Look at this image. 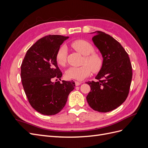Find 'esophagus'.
Instances as JSON below:
<instances>
[{
    "instance_id": "esophagus-1",
    "label": "esophagus",
    "mask_w": 148,
    "mask_h": 148,
    "mask_svg": "<svg viewBox=\"0 0 148 148\" xmlns=\"http://www.w3.org/2000/svg\"><path fill=\"white\" fill-rule=\"evenodd\" d=\"M75 84L76 86H79V84H81V83L79 82H75Z\"/></svg>"
}]
</instances>
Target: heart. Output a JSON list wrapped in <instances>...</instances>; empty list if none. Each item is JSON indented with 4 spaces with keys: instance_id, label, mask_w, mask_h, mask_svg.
<instances>
[{
    "instance_id": "1",
    "label": "heart",
    "mask_w": 148,
    "mask_h": 148,
    "mask_svg": "<svg viewBox=\"0 0 148 148\" xmlns=\"http://www.w3.org/2000/svg\"><path fill=\"white\" fill-rule=\"evenodd\" d=\"M71 46L75 50L83 56L82 65L71 66L66 71L65 77L68 79L83 80L88 77L91 72L97 73L102 66L103 61L101 57L95 52V48L92 44L83 39H78L71 43ZM67 49L65 46H62L56 53L57 63L64 66L66 63Z\"/></svg>"
}]
</instances>
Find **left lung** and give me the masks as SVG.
Here are the masks:
<instances>
[{
	"instance_id": "left-lung-1",
	"label": "left lung",
	"mask_w": 148,
	"mask_h": 148,
	"mask_svg": "<svg viewBox=\"0 0 148 148\" xmlns=\"http://www.w3.org/2000/svg\"><path fill=\"white\" fill-rule=\"evenodd\" d=\"M92 41L102 53V66L97 82H86L91 91L89 106L99 112H108L122 105L128 97L132 79V66L127 52L114 38L97 31Z\"/></svg>"
}]
</instances>
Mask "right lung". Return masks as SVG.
Wrapping results in <instances>:
<instances>
[{"mask_svg": "<svg viewBox=\"0 0 148 148\" xmlns=\"http://www.w3.org/2000/svg\"><path fill=\"white\" fill-rule=\"evenodd\" d=\"M67 38L61 35L41 38L28 49L22 62L21 78L26 96L31 107L43 115H52L61 111L75 86L73 82H52L62 76L56 56Z\"/></svg>", "mask_w": 148, "mask_h": 148, "instance_id": "1", "label": "right lung"}]
</instances>
